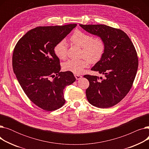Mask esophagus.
Here are the masks:
<instances>
[{
  "instance_id": "obj_1",
  "label": "esophagus",
  "mask_w": 149,
  "mask_h": 149,
  "mask_svg": "<svg viewBox=\"0 0 149 149\" xmlns=\"http://www.w3.org/2000/svg\"><path fill=\"white\" fill-rule=\"evenodd\" d=\"M75 77L77 80H80L82 78V76L80 75H78V74H75Z\"/></svg>"
}]
</instances>
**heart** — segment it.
<instances>
[{
	"label": "heart",
	"mask_w": 149,
	"mask_h": 149,
	"mask_svg": "<svg viewBox=\"0 0 149 149\" xmlns=\"http://www.w3.org/2000/svg\"><path fill=\"white\" fill-rule=\"evenodd\" d=\"M72 43L81 48L80 60H69L63 64V69L65 71L80 74L85 68L88 67L90 62L95 63L102 58L106 49L105 42L101 37H93L91 34L77 30L70 36ZM54 53L60 60L67 57L68 44L65 39L58 42L54 47Z\"/></svg>",
	"instance_id": "b5f03b06"
}]
</instances>
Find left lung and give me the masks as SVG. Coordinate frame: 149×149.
Returning a JSON list of instances; mask_svg holds the SVG:
<instances>
[{
	"label": "left lung",
	"instance_id": "8db88e82",
	"mask_svg": "<svg viewBox=\"0 0 149 149\" xmlns=\"http://www.w3.org/2000/svg\"><path fill=\"white\" fill-rule=\"evenodd\" d=\"M87 32L101 37L106 49L91 70L104 75H85L89 81L86 95L90 104L109 108L118 104L130 90L137 72L138 58L134 44L124 31L104 25H80Z\"/></svg>",
	"mask_w": 149,
	"mask_h": 149
}]
</instances>
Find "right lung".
<instances>
[{"mask_svg": "<svg viewBox=\"0 0 149 149\" xmlns=\"http://www.w3.org/2000/svg\"><path fill=\"white\" fill-rule=\"evenodd\" d=\"M76 26L35 28L23 36L14 48V73L29 99L45 111H55L63 106L64 89L76 80L72 72L60 71V60L54 50Z\"/></svg>", "mask_w": 149, "mask_h": 149, "instance_id": "add662e5", "label": "right lung"}]
</instances>
